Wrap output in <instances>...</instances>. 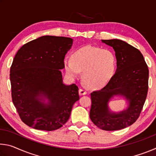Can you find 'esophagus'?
Segmentation results:
<instances>
[{"label":"esophagus","instance_id":"esophagus-1","mask_svg":"<svg viewBox=\"0 0 156 156\" xmlns=\"http://www.w3.org/2000/svg\"><path fill=\"white\" fill-rule=\"evenodd\" d=\"M87 94V92L86 90H84L83 89H79V94L80 95V96H83V95H86Z\"/></svg>","mask_w":156,"mask_h":156}]
</instances>
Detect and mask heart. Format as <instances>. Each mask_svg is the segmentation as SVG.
Segmentation results:
<instances>
[{"label":"heart","instance_id":"obj_1","mask_svg":"<svg viewBox=\"0 0 156 156\" xmlns=\"http://www.w3.org/2000/svg\"><path fill=\"white\" fill-rule=\"evenodd\" d=\"M72 60L63 62L65 72L71 78L78 77L83 72V80L91 88L103 87L112 80L116 69V58L112 50L85 46L72 54Z\"/></svg>","mask_w":156,"mask_h":156}]
</instances>
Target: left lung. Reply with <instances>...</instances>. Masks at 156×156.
<instances>
[{
    "label": "left lung",
    "mask_w": 156,
    "mask_h": 156,
    "mask_svg": "<svg viewBox=\"0 0 156 156\" xmlns=\"http://www.w3.org/2000/svg\"><path fill=\"white\" fill-rule=\"evenodd\" d=\"M102 42L114 49L117 69L105 87L91 93L89 117L100 129L120 130L131 125L139 118L147 96L149 69L141 52L131 44L118 39ZM115 95L128 100L126 110L118 113L110 112L108 103Z\"/></svg>",
    "instance_id": "left-lung-1"
}]
</instances>
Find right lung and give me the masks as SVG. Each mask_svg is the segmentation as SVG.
I'll return each instance as SVG.
<instances>
[{
	"label": "right lung",
	"mask_w": 156,
	"mask_h": 156,
	"mask_svg": "<svg viewBox=\"0 0 156 156\" xmlns=\"http://www.w3.org/2000/svg\"><path fill=\"white\" fill-rule=\"evenodd\" d=\"M72 44L71 38L44 36L25 44L16 54L10 68L12 102L30 127L60 128L79 100L78 87L63 83L60 72Z\"/></svg>",
	"instance_id": "add662e5"
}]
</instances>
